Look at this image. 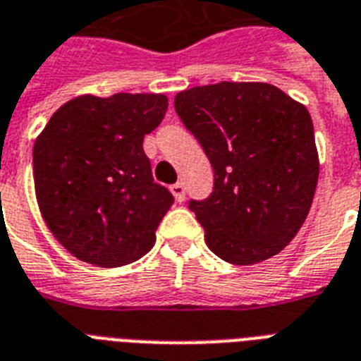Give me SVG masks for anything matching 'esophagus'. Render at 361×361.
<instances>
[{
	"label": "esophagus",
	"mask_w": 361,
	"mask_h": 361,
	"mask_svg": "<svg viewBox=\"0 0 361 361\" xmlns=\"http://www.w3.org/2000/svg\"><path fill=\"white\" fill-rule=\"evenodd\" d=\"M170 192L174 195L176 202H183V200H185V187H183L181 181H178V183H174V185L170 187Z\"/></svg>",
	"instance_id": "1"
}]
</instances>
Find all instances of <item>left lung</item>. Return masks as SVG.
Segmentation results:
<instances>
[{"mask_svg": "<svg viewBox=\"0 0 361 361\" xmlns=\"http://www.w3.org/2000/svg\"><path fill=\"white\" fill-rule=\"evenodd\" d=\"M174 106L214 166V192L189 204L209 249L236 266L283 251L302 228L319 181L307 109L266 82L191 87Z\"/></svg>", "mask_w": 361, "mask_h": 361, "instance_id": "8db88e82", "label": "left lung"}]
</instances>
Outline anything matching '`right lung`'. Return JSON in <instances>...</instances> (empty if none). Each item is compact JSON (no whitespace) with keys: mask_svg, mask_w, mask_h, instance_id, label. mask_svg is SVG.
Instances as JSON below:
<instances>
[{"mask_svg":"<svg viewBox=\"0 0 361 361\" xmlns=\"http://www.w3.org/2000/svg\"><path fill=\"white\" fill-rule=\"evenodd\" d=\"M163 93L80 95L33 144V181L54 238L82 262L120 268L144 257L174 198L153 183L142 142L166 114Z\"/></svg>","mask_w":361,"mask_h":361,"instance_id":"obj_1","label":"right lung"}]
</instances>
